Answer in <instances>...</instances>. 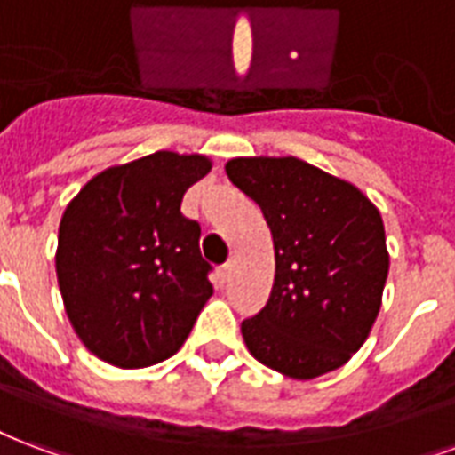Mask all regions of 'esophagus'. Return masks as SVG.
Returning a JSON list of instances; mask_svg holds the SVG:
<instances>
[{"label":"esophagus","instance_id":"obj_1","mask_svg":"<svg viewBox=\"0 0 455 455\" xmlns=\"http://www.w3.org/2000/svg\"><path fill=\"white\" fill-rule=\"evenodd\" d=\"M230 271H232V266H230V264L220 266V271H218V273H220V280H223V283H225V280H228V278H230Z\"/></svg>","mask_w":455,"mask_h":455}]
</instances>
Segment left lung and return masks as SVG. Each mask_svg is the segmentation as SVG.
Wrapping results in <instances>:
<instances>
[{"instance_id":"obj_1","label":"left lung","mask_w":455,"mask_h":455,"mask_svg":"<svg viewBox=\"0 0 455 455\" xmlns=\"http://www.w3.org/2000/svg\"><path fill=\"white\" fill-rule=\"evenodd\" d=\"M225 172L261 208L275 251L271 297L242 321L249 353L297 381L343 367L381 309L388 249L379 208L292 156L232 158Z\"/></svg>"}]
</instances>
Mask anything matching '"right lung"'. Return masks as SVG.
<instances>
[{"mask_svg": "<svg viewBox=\"0 0 455 455\" xmlns=\"http://www.w3.org/2000/svg\"><path fill=\"white\" fill-rule=\"evenodd\" d=\"M211 158L158 150L102 170L61 215L57 283L81 343L102 362L139 370L172 357L213 295L201 228L184 191Z\"/></svg>", "mask_w": 455, "mask_h": 455, "instance_id": "add662e5", "label": "right lung"}]
</instances>
